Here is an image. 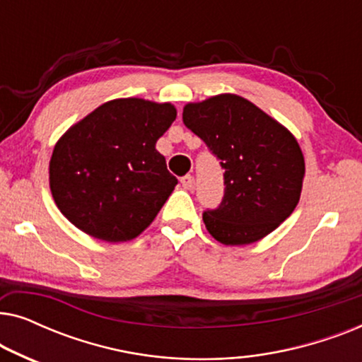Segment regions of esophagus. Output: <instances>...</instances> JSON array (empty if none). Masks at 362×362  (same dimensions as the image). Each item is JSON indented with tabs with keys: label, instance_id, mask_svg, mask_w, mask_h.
<instances>
[{
	"label": "esophagus",
	"instance_id": "1",
	"mask_svg": "<svg viewBox=\"0 0 362 362\" xmlns=\"http://www.w3.org/2000/svg\"><path fill=\"white\" fill-rule=\"evenodd\" d=\"M181 185H182V187H185V189H191V187H192V176L191 175L182 176L181 177Z\"/></svg>",
	"mask_w": 362,
	"mask_h": 362
}]
</instances>
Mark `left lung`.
<instances>
[{
    "instance_id": "8db88e82",
    "label": "left lung",
    "mask_w": 362,
    "mask_h": 362,
    "mask_svg": "<svg viewBox=\"0 0 362 362\" xmlns=\"http://www.w3.org/2000/svg\"><path fill=\"white\" fill-rule=\"evenodd\" d=\"M182 122L226 170L221 206L202 214L217 242L254 244L295 211L305 158L288 128L235 93L186 103Z\"/></svg>"
}]
</instances>
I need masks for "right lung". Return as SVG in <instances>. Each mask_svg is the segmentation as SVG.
Wrapping results in <instances>:
<instances>
[{
    "mask_svg": "<svg viewBox=\"0 0 362 362\" xmlns=\"http://www.w3.org/2000/svg\"><path fill=\"white\" fill-rule=\"evenodd\" d=\"M176 118L170 102L115 98L74 123L54 146L49 186L77 229L105 242L135 239L177 180L156 150Z\"/></svg>",
    "mask_w": 362,
    "mask_h": 362,
    "instance_id": "right-lung-1",
    "label": "right lung"
}]
</instances>
